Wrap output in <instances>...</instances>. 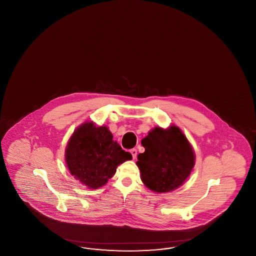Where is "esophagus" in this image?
<instances>
[{
	"mask_svg": "<svg viewBox=\"0 0 256 256\" xmlns=\"http://www.w3.org/2000/svg\"><path fill=\"white\" fill-rule=\"evenodd\" d=\"M130 154H132V158H136V156H137V150H135V148L130 150Z\"/></svg>",
	"mask_w": 256,
	"mask_h": 256,
	"instance_id": "obj_1",
	"label": "esophagus"
}]
</instances>
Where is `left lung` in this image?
Instances as JSON below:
<instances>
[{"instance_id":"obj_1","label":"left lung","mask_w":256,"mask_h":256,"mask_svg":"<svg viewBox=\"0 0 256 256\" xmlns=\"http://www.w3.org/2000/svg\"><path fill=\"white\" fill-rule=\"evenodd\" d=\"M141 144L145 152L138 154L136 165L146 188L158 194L168 193L187 180L195 166L196 154L178 126H156Z\"/></svg>"}]
</instances>
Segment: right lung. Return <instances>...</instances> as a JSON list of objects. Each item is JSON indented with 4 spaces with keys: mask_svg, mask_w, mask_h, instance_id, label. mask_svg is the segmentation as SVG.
<instances>
[{
    "mask_svg": "<svg viewBox=\"0 0 256 256\" xmlns=\"http://www.w3.org/2000/svg\"><path fill=\"white\" fill-rule=\"evenodd\" d=\"M132 159L124 152L106 126L94 122H82L68 140L65 161L70 174L89 189L106 185L126 160Z\"/></svg>",
    "mask_w": 256,
    "mask_h": 256,
    "instance_id": "1",
    "label": "right lung"
}]
</instances>
